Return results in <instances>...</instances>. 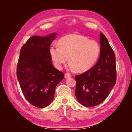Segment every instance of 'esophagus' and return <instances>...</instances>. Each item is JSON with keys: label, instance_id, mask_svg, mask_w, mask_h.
<instances>
[{"label": "esophagus", "instance_id": "esophagus-1", "mask_svg": "<svg viewBox=\"0 0 132 132\" xmlns=\"http://www.w3.org/2000/svg\"><path fill=\"white\" fill-rule=\"evenodd\" d=\"M65 78H67V79H68V78H70L71 76V75L70 74H69V73H65Z\"/></svg>", "mask_w": 132, "mask_h": 132}]
</instances>
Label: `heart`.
I'll return each instance as SVG.
<instances>
[{
    "label": "heart",
    "instance_id": "1",
    "mask_svg": "<svg viewBox=\"0 0 132 132\" xmlns=\"http://www.w3.org/2000/svg\"><path fill=\"white\" fill-rule=\"evenodd\" d=\"M58 44L52 45L50 50L51 57L58 69L62 68L69 57L70 69L86 71L94 66L100 54L98 43L84 35H68L60 39Z\"/></svg>",
    "mask_w": 132,
    "mask_h": 132
}]
</instances>
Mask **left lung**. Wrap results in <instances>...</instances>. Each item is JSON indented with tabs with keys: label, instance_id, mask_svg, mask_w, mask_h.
<instances>
[{
	"label": "left lung",
	"instance_id": "8db88e82",
	"mask_svg": "<svg viewBox=\"0 0 132 132\" xmlns=\"http://www.w3.org/2000/svg\"><path fill=\"white\" fill-rule=\"evenodd\" d=\"M101 52L98 61L89 70L75 76V95L85 107L100 104L109 95L116 82V65L114 52L107 38L100 32Z\"/></svg>",
	"mask_w": 132,
	"mask_h": 132
}]
</instances>
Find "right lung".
<instances>
[{
	"label": "right lung",
	"mask_w": 132,
	"mask_h": 132,
	"mask_svg": "<svg viewBox=\"0 0 132 132\" xmlns=\"http://www.w3.org/2000/svg\"><path fill=\"white\" fill-rule=\"evenodd\" d=\"M56 35L31 37L20 52L17 78L26 99L37 107H46L53 101L55 87L64 77L53 66L50 53V46Z\"/></svg>",
	"instance_id": "1"
}]
</instances>
